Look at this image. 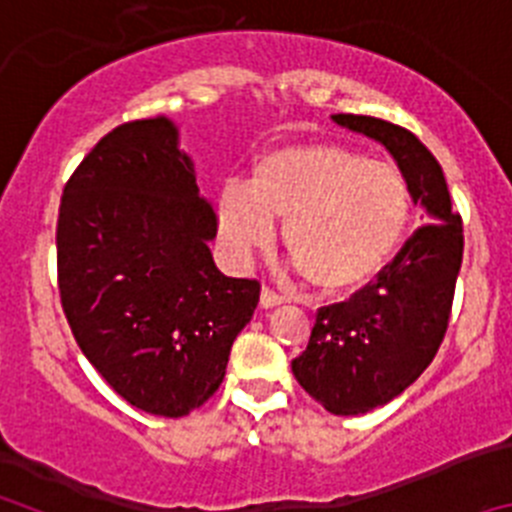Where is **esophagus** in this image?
Returning a JSON list of instances; mask_svg holds the SVG:
<instances>
[{"label": "esophagus", "instance_id": "obj_1", "mask_svg": "<svg viewBox=\"0 0 512 512\" xmlns=\"http://www.w3.org/2000/svg\"><path fill=\"white\" fill-rule=\"evenodd\" d=\"M282 302H284V297L277 295L274 289H269V287L261 289V307H266V310H269V307H277V305H282Z\"/></svg>", "mask_w": 512, "mask_h": 512}]
</instances>
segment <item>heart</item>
<instances>
[{"label": "heart", "mask_w": 512, "mask_h": 512, "mask_svg": "<svg viewBox=\"0 0 512 512\" xmlns=\"http://www.w3.org/2000/svg\"><path fill=\"white\" fill-rule=\"evenodd\" d=\"M397 169L336 143L277 148L253 164L248 184L217 197L220 235L235 256L266 248L274 220L282 246L320 292H346L379 274L408 225Z\"/></svg>", "instance_id": "obj_1"}]
</instances>
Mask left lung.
Segmentation results:
<instances>
[{"label": "left lung", "mask_w": 512, "mask_h": 512, "mask_svg": "<svg viewBox=\"0 0 512 512\" xmlns=\"http://www.w3.org/2000/svg\"><path fill=\"white\" fill-rule=\"evenodd\" d=\"M330 120L382 143L428 217L377 282L318 312L310 343L292 361L302 390L328 413L361 415L402 395L436 356L449 325L464 233L441 164L410 130L366 115Z\"/></svg>", "instance_id": "obj_1"}]
</instances>
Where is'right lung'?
<instances>
[{"label":"right lung","mask_w":512,"mask_h":512,"mask_svg":"<svg viewBox=\"0 0 512 512\" xmlns=\"http://www.w3.org/2000/svg\"><path fill=\"white\" fill-rule=\"evenodd\" d=\"M215 210L169 117L104 135L63 189L58 289L89 364L133 408L182 418L223 384L259 282L212 259Z\"/></svg>","instance_id":"add662e5"}]
</instances>
